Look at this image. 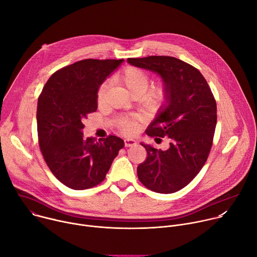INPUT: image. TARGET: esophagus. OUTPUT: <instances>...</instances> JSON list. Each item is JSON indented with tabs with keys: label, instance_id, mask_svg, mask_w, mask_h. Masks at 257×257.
<instances>
[{
	"label": "esophagus",
	"instance_id": "34e87169",
	"mask_svg": "<svg viewBox=\"0 0 257 257\" xmlns=\"http://www.w3.org/2000/svg\"><path fill=\"white\" fill-rule=\"evenodd\" d=\"M124 142H125L126 148H130V146H133L136 144V141L134 139H125Z\"/></svg>",
	"mask_w": 257,
	"mask_h": 257
}]
</instances>
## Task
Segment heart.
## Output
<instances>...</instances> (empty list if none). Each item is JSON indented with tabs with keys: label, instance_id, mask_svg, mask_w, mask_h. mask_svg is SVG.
I'll return each mask as SVG.
<instances>
[{
	"label": "heart",
	"instance_id": "b5f03b06",
	"mask_svg": "<svg viewBox=\"0 0 257 257\" xmlns=\"http://www.w3.org/2000/svg\"><path fill=\"white\" fill-rule=\"evenodd\" d=\"M115 81L123 85L132 96H140L142 106L151 112L160 108L169 96V87L165 82H158L148 88L151 77L148 72L138 67H128ZM105 90L104 84L99 86L96 96L98 103L102 101ZM116 126L124 134H134L139 128V123L134 117L123 116L117 120Z\"/></svg>",
	"mask_w": 257,
	"mask_h": 257
}]
</instances>
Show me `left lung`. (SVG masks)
Returning <instances> with one entry per match:
<instances>
[{"label":"left lung","instance_id":"obj_1","mask_svg":"<svg viewBox=\"0 0 257 257\" xmlns=\"http://www.w3.org/2000/svg\"><path fill=\"white\" fill-rule=\"evenodd\" d=\"M128 63L161 75L169 96L146 129L151 137H169L167 151L143 144L148 158L137 167L142 184L158 193H174L187 186L204 166L216 125V102L198 69L177 58H128Z\"/></svg>","mask_w":257,"mask_h":257}]
</instances>
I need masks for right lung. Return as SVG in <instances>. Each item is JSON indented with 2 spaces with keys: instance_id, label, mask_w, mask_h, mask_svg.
I'll list each match as a JSON object with an SVG mask.
<instances>
[{
  "instance_id": "add662e5",
  "label": "right lung",
  "mask_w": 257,
  "mask_h": 257,
  "mask_svg": "<svg viewBox=\"0 0 257 257\" xmlns=\"http://www.w3.org/2000/svg\"><path fill=\"white\" fill-rule=\"evenodd\" d=\"M123 62L85 59L66 66L49 78L39 96L36 121L43 157L63 184L74 190L101 183L124 141L108 135L84 138L83 121L97 108V90Z\"/></svg>"
}]
</instances>
